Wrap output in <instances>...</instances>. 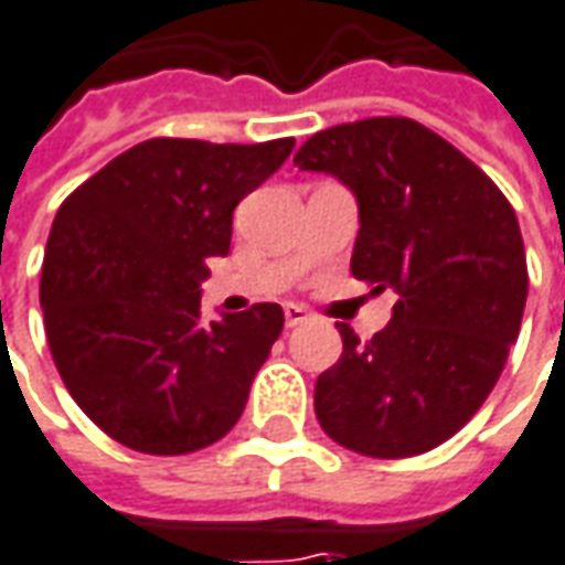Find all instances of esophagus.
I'll return each instance as SVG.
<instances>
[{
    "mask_svg": "<svg viewBox=\"0 0 565 565\" xmlns=\"http://www.w3.org/2000/svg\"><path fill=\"white\" fill-rule=\"evenodd\" d=\"M310 320L307 307L301 305H286V326H301V322Z\"/></svg>",
    "mask_w": 565,
    "mask_h": 565,
    "instance_id": "esophagus-1",
    "label": "esophagus"
}]
</instances>
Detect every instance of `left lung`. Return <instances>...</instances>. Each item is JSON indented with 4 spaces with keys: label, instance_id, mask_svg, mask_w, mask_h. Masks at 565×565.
<instances>
[{
    "label": "left lung",
    "instance_id": "8db88e82",
    "mask_svg": "<svg viewBox=\"0 0 565 565\" xmlns=\"http://www.w3.org/2000/svg\"><path fill=\"white\" fill-rule=\"evenodd\" d=\"M295 166L360 205L350 270L399 298L391 322L317 379L322 430L369 458H408L458 434L492 394L520 334L529 274L511 202L437 131L375 116L317 131Z\"/></svg>",
    "mask_w": 565,
    "mask_h": 565
}]
</instances>
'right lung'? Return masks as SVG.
Segmentation results:
<instances>
[{
  "label": "right lung",
  "mask_w": 565,
  "mask_h": 565,
  "mask_svg": "<svg viewBox=\"0 0 565 565\" xmlns=\"http://www.w3.org/2000/svg\"><path fill=\"white\" fill-rule=\"evenodd\" d=\"M295 138H150L57 209L39 305L54 365L92 422L135 452L205 449L243 415L282 332V307L202 320L209 258L231 252L233 209L289 159Z\"/></svg>",
  "instance_id": "right-lung-1"
}]
</instances>
